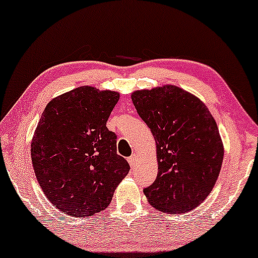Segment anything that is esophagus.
Returning a JSON list of instances; mask_svg holds the SVG:
<instances>
[{"label":"esophagus","mask_w":258,"mask_h":258,"mask_svg":"<svg viewBox=\"0 0 258 258\" xmlns=\"http://www.w3.org/2000/svg\"><path fill=\"white\" fill-rule=\"evenodd\" d=\"M127 161H128L130 166H131L132 168H135V166H136V164H137V156H136V155L133 154L132 156L128 157V160H127Z\"/></svg>","instance_id":"34e87169"}]
</instances>
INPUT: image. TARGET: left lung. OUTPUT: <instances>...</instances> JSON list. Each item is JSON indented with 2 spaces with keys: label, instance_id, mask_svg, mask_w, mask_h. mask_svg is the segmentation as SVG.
I'll use <instances>...</instances> for the list:
<instances>
[{
  "label": "left lung",
  "instance_id": "1",
  "mask_svg": "<svg viewBox=\"0 0 258 258\" xmlns=\"http://www.w3.org/2000/svg\"><path fill=\"white\" fill-rule=\"evenodd\" d=\"M131 98L156 142L159 170L145 197L159 212H191L209 196L221 170L215 119L200 98L175 85L137 90Z\"/></svg>",
  "mask_w": 258,
  "mask_h": 258
}]
</instances>
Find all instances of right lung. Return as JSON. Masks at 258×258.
<instances>
[{
    "label": "right lung",
    "instance_id": "obj_1",
    "mask_svg": "<svg viewBox=\"0 0 258 258\" xmlns=\"http://www.w3.org/2000/svg\"><path fill=\"white\" fill-rule=\"evenodd\" d=\"M120 94L80 86L46 104L31 142L37 181L60 212L85 218L110 204L128 174L116 154V135L107 128Z\"/></svg>",
    "mask_w": 258,
    "mask_h": 258
}]
</instances>
